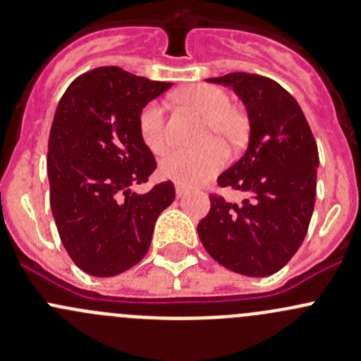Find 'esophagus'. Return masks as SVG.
<instances>
[{"label": "esophagus", "mask_w": 361, "mask_h": 361, "mask_svg": "<svg viewBox=\"0 0 361 361\" xmlns=\"http://www.w3.org/2000/svg\"><path fill=\"white\" fill-rule=\"evenodd\" d=\"M187 194H188L187 188H183V187H180V185H176V195H178V199L185 197V195H187Z\"/></svg>", "instance_id": "obj_1"}]
</instances>
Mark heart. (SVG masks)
Returning <instances> with one entry per match:
<instances>
[{
	"label": "heart",
	"instance_id": "b5f03b06",
	"mask_svg": "<svg viewBox=\"0 0 361 361\" xmlns=\"http://www.w3.org/2000/svg\"><path fill=\"white\" fill-rule=\"evenodd\" d=\"M178 101L199 115L206 116V137L216 134L227 143H239L245 136V122L238 111L232 110V101L220 87L195 83L183 87L176 94ZM137 130L145 147L154 154H164L169 147L166 133V115L160 101H152L137 116ZM227 152L218 141H211L201 150H178L160 162V176L176 181L181 187H195L216 171L221 169Z\"/></svg>",
	"mask_w": 361,
	"mask_h": 361
}]
</instances>
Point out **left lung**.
Returning a JSON list of instances; mask_svg holds the SVG:
<instances>
[{
	"label": "left lung",
	"instance_id": "1",
	"mask_svg": "<svg viewBox=\"0 0 361 361\" xmlns=\"http://www.w3.org/2000/svg\"><path fill=\"white\" fill-rule=\"evenodd\" d=\"M207 82L234 89L248 111L245 155L218 176L246 195L241 204L211 195L197 225L207 253L224 267L265 278L285 267L307 234L314 209L318 147L295 97L278 82L228 73Z\"/></svg>",
	"mask_w": 361,
	"mask_h": 361
}]
</instances>
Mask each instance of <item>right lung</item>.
Segmentation results:
<instances>
[{"instance_id": "1", "label": "right lung", "mask_w": 361, "mask_h": 361, "mask_svg": "<svg viewBox=\"0 0 361 361\" xmlns=\"http://www.w3.org/2000/svg\"><path fill=\"white\" fill-rule=\"evenodd\" d=\"M171 85L103 66L78 76L57 104L47 155L50 207L64 248L87 274L110 278L136 265L174 201L171 181L130 192L157 167L137 116Z\"/></svg>"}]
</instances>
